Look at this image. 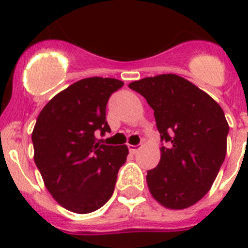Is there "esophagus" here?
Masks as SVG:
<instances>
[{"instance_id": "obj_1", "label": "esophagus", "mask_w": 248, "mask_h": 248, "mask_svg": "<svg viewBox=\"0 0 248 248\" xmlns=\"http://www.w3.org/2000/svg\"><path fill=\"white\" fill-rule=\"evenodd\" d=\"M128 149H129V152L133 155H136L137 152L140 150V146L139 145H128Z\"/></svg>"}]
</instances>
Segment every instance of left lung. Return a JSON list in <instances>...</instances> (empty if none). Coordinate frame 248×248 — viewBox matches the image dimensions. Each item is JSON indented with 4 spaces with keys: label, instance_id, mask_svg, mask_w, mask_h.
<instances>
[{
    "label": "left lung",
    "instance_id": "obj_1",
    "mask_svg": "<svg viewBox=\"0 0 248 248\" xmlns=\"http://www.w3.org/2000/svg\"><path fill=\"white\" fill-rule=\"evenodd\" d=\"M154 109L166 146L147 171L150 193L164 207L181 210L211 188L226 158L229 132L224 112L206 92L176 74L144 78L128 85Z\"/></svg>",
    "mask_w": 248,
    "mask_h": 248
}]
</instances>
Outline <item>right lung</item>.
<instances>
[{
    "label": "right lung",
    "instance_id": "add662e5",
    "mask_svg": "<svg viewBox=\"0 0 248 248\" xmlns=\"http://www.w3.org/2000/svg\"><path fill=\"white\" fill-rule=\"evenodd\" d=\"M122 86L112 78L81 79L38 115L32 132L34 163L52 198L69 211L90 214L112 196L128 147L99 144L94 132H110L107 103Z\"/></svg>",
    "mask_w": 248,
    "mask_h": 248
}]
</instances>
